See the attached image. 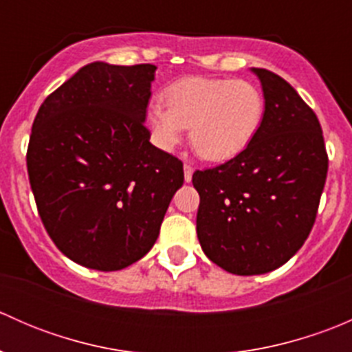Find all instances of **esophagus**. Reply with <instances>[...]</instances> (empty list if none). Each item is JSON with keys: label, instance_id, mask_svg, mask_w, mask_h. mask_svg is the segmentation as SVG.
Instances as JSON below:
<instances>
[{"label": "esophagus", "instance_id": "esophagus-1", "mask_svg": "<svg viewBox=\"0 0 352 352\" xmlns=\"http://www.w3.org/2000/svg\"><path fill=\"white\" fill-rule=\"evenodd\" d=\"M192 165L186 163V165H184V179H186V182H190V180H192Z\"/></svg>", "mask_w": 352, "mask_h": 352}]
</instances>
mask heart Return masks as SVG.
I'll return each mask as SVG.
<instances>
[{
	"mask_svg": "<svg viewBox=\"0 0 352 352\" xmlns=\"http://www.w3.org/2000/svg\"><path fill=\"white\" fill-rule=\"evenodd\" d=\"M148 110V126L162 150H173L190 127L202 158L225 162L250 144L264 119L265 102L254 83L233 78L189 76L165 90Z\"/></svg>",
	"mask_w": 352,
	"mask_h": 352,
	"instance_id": "b5f03b06",
	"label": "heart"
}]
</instances>
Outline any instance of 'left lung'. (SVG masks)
Here are the masks:
<instances>
[{"instance_id": "left-lung-1", "label": "left lung", "mask_w": 352, "mask_h": 352, "mask_svg": "<svg viewBox=\"0 0 352 352\" xmlns=\"http://www.w3.org/2000/svg\"><path fill=\"white\" fill-rule=\"evenodd\" d=\"M264 91V119L247 148L197 170V239L209 261L236 276L286 264L314 228L329 158L315 112L276 73L252 67Z\"/></svg>"}]
</instances>
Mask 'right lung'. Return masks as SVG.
Listing matches in <instances>:
<instances>
[{
    "label": "right lung",
    "instance_id": "1",
    "mask_svg": "<svg viewBox=\"0 0 352 352\" xmlns=\"http://www.w3.org/2000/svg\"><path fill=\"white\" fill-rule=\"evenodd\" d=\"M156 66L91 63L35 116L27 170L38 216L76 264L119 271L158 239L184 165L144 126Z\"/></svg>",
    "mask_w": 352,
    "mask_h": 352
}]
</instances>
